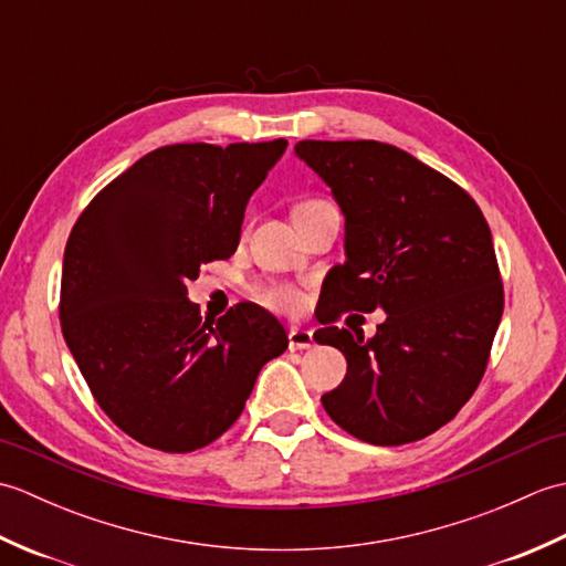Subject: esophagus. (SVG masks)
Listing matches in <instances>:
<instances>
[{
    "label": "esophagus",
    "mask_w": 566,
    "mask_h": 566,
    "mask_svg": "<svg viewBox=\"0 0 566 566\" xmlns=\"http://www.w3.org/2000/svg\"><path fill=\"white\" fill-rule=\"evenodd\" d=\"M314 345V335L306 328H292L290 331V350H308Z\"/></svg>",
    "instance_id": "1"
}]
</instances>
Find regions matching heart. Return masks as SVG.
Instances as JSON below:
<instances>
[{"mask_svg":"<svg viewBox=\"0 0 566 566\" xmlns=\"http://www.w3.org/2000/svg\"><path fill=\"white\" fill-rule=\"evenodd\" d=\"M314 203H323V201H306V203H302V207L298 209H304V207H314ZM260 298L268 306H272V308H296L298 304H302V296H298L294 290H290V286H282V284H270V286H264V290L260 292Z\"/></svg>","mask_w":566,"mask_h":566,"instance_id":"heart-1","label":"heart"}]
</instances>
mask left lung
I'll list each match as a JSON object with an SVG mask.
<instances>
[{
    "instance_id": "obj_1",
    "label": "left lung",
    "mask_w": 566,
    "mask_h": 566,
    "mask_svg": "<svg viewBox=\"0 0 566 566\" xmlns=\"http://www.w3.org/2000/svg\"><path fill=\"white\" fill-rule=\"evenodd\" d=\"M345 216V262L326 276L316 343L347 359L326 413L369 444H406L442 428L484 377L503 286L482 209L462 187L379 140L294 146ZM388 318L371 339L332 326L343 310ZM347 323V321H345Z\"/></svg>"
}]
</instances>
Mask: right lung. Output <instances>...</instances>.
<instances>
[{
    "mask_svg": "<svg viewBox=\"0 0 566 566\" xmlns=\"http://www.w3.org/2000/svg\"><path fill=\"white\" fill-rule=\"evenodd\" d=\"M286 140L179 143L143 155L67 238L60 326L94 399L163 452L213 442L243 413L284 326L255 304L203 321L187 282L238 248L245 207Z\"/></svg>",
    "mask_w": 566,
    "mask_h": 566,
    "instance_id": "obj_1",
    "label": "right lung"
}]
</instances>
